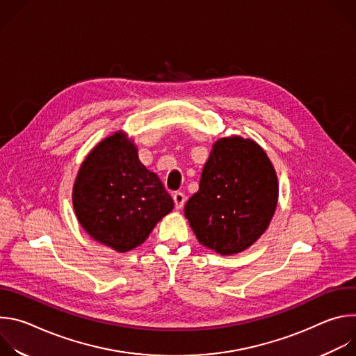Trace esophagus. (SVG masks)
I'll list each match as a JSON object with an SVG mask.
<instances>
[{
  "instance_id": "34e87169",
  "label": "esophagus",
  "mask_w": 356,
  "mask_h": 356,
  "mask_svg": "<svg viewBox=\"0 0 356 356\" xmlns=\"http://www.w3.org/2000/svg\"><path fill=\"white\" fill-rule=\"evenodd\" d=\"M173 201H175V207H176L177 210H180V209H183L184 202H186V195H184L183 193L177 191V193L173 194Z\"/></svg>"
}]
</instances>
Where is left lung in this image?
Instances as JSON below:
<instances>
[{
  "label": "left lung",
  "mask_w": 356,
  "mask_h": 356,
  "mask_svg": "<svg viewBox=\"0 0 356 356\" xmlns=\"http://www.w3.org/2000/svg\"><path fill=\"white\" fill-rule=\"evenodd\" d=\"M277 197V176L265 150L252 139L221 138L213 145L184 216L201 245L234 255L268 229Z\"/></svg>",
  "instance_id": "1"
}]
</instances>
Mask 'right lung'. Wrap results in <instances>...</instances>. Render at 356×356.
<instances>
[{
    "instance_id": "add662e5",
    "label": "right lung",
    "mask_w": 356,
    "mask_h": 356,
    "mask_svg": "<svg viewBox=\"0 0 356 356\" xmlns=\"http://www.w3.org/2000/svg\"><path fill=\"white\" fill-rule=\"evenodd\" d=\"M72 198L84 231L117 252L143 243L175 206L159 177L140 163L135 143L124 132L101 140L87 155Z\"/></svg>"
}]
</instances>
